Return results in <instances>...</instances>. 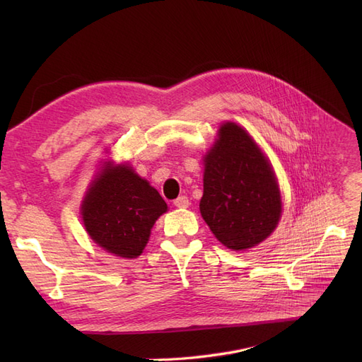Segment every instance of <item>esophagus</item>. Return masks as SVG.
<instances>
[{"instance_id":"1","label":"esophagus","mask_w":362,"mask_h":362,"mask_svg":"<svg viewBox=\"0 0 362 362\" xmlns=\"http://www.w3.org/2000/svg\"><path fill=\"white\" fill-rule=\"evenodd\" d=\"M173 205L178 206V208H187L190 205V201H189L187 196H180V198L173 201Z\"/></svg>"}]
</instances>
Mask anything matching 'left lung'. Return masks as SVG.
<instances>
[{"label":"left lung","instance_id":"left-lung-1","mask_svg":"<svg viewBox=\"0 0 362 362\" xmlns=\"http://www.w3.org/2000/svg\"><path fill=\"white\" fill-rule=\"evenodd\" d=\"M201 214L216 238L233 250L267 238L281 217V194L267 158L233 122L218 129L205 157Z\"/></svg>","mask_w":362,"mask_h":362}]
</instances>
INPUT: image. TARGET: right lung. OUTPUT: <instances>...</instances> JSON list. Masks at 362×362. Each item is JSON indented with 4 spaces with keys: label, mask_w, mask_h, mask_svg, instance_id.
I'll list each match as a JSON object with an SVG mask.
<instances>
[{
    "label": "right lung",
    "mask_w": 362,
    "mask_h": 362,
    "mask_svg": "<svg viewBox=\"0 0 362 362\" xmlns=\"http://www.w3.org/2000/svg\"><path fill=\"white\" fill-rule=\"evenodd\" d=\"M168 205L128 166H105L83 201L87 234L110 254L136 258L145 249L151 228Z\"/></svg>",
    "instance_id": "add662e5"
}]
</instances>
